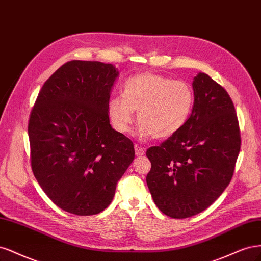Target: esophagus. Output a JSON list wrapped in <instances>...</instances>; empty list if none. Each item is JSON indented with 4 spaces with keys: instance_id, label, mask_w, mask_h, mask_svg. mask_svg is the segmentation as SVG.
<instances>
[{
    "instance_id": "34e87169",
    "label": "esophagus",
    "mask_w": 261,
    "mask_h": 261,
    "mask_svg": "<svg viewBox=\"0 0 261 261\" xmlns=\"http://www.w3.org/2000/svg\"><path fill=\"white\" fill-rule=\"evenodd\" d=\"M134 150H136V155L137 156H143L145 154V148H143L139 145H134Z\"/></svg>"
}]
</instances>
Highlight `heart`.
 Masks as SVG:
<instances>
[{
  "mask_svg": "<svg viewBox=\"0 0 261 261\" xmlns=\"http://www.w3.org/2000/svg\"><path fill=\"white\" fill-rule=\"evenodd\" d=\"M193 106L194 92L189 83L142 72L124 81L121 97L109 100L107 112L113 127L118 132L125 134L130 131L137 113L139 138L163 140L183 128Z\"/></svg>",
  "mask_w": 261,
  "mask_h": 261,
  "instance_id": "heart-1",
  "label": "heart"
}]
</instances>
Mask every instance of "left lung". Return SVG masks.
Masks as SVG:
<instances>
[{
	"instance_id": "left-lung-1",
	"label": "left lung",
	"mask_w": 261,
	"mask_h": 261,
	"mask_svg": "<svg viewBox=\"0 0 261 261\" xmlns=\"http://www.w3.org/2000/svg\"><path fill=\"white\" fill-rule=\"evenodd\" d=\"M194 106L183 128L146 150L152 168L146 183L156 206L174 219L203 212L233 176L241 149L237 113L230 95L208 74L193 81Z\"/></svg>"
}]
</instances>
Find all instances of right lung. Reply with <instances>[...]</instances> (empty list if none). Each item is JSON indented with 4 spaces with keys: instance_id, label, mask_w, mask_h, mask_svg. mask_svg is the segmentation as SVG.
Here are the masks:
<instances>
[{
    "instance_id": "add662e5",
    "label": "right lung",
    "mask_w": 261,
    "mask_h": 261,
    "mask_svg": "<svg viewBox=\"0 0 261 261\" xmlns=\"http://www.w3.org/2000/svg\"><path fill=\"white\" fill-rule=\"evenodd\" d=\"M118 69L71 61L40 90L28 123L31 169L53 203L77 216L99 214L134 159L132 141L109 123Z\"/></svg>"
}]
</instances>
